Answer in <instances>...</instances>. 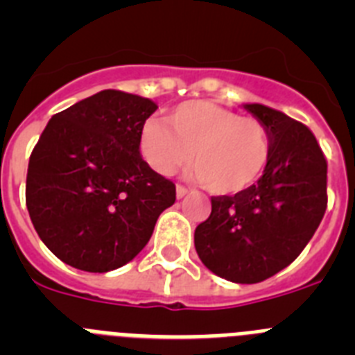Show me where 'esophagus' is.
Here are the masks:
<instances>
[{
	"instance_id": "esophagus-1",
	"label": "esophagus",
	"mask_w": 355,
	"mask_h": 355,
	"mask_svg": "<svg viewBox=\"0 0 355 355\" xmlns=\"http://www.w3.org/2000/svg\"><path fill=\"white\" fill-rule=\"evenodd\" d=\"M187 193H188V188L181 187V184H178V187H175V197H178V199H183Z\"/></svg>"
}]
</instances>
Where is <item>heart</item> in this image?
I'll return each instance as SVG.
<instances>
[{
	"label": "heart",
	"mask_w": 355,
	"mask_h": 355,
	"mask_svg": "<svg viewBox=\"0 0 355 355\" xmlns=\"http://www.w3.org/2000/svg\"><path fill=\"white\" fill-rule=\"evenodd\" d=\"M167 125L147 121L139 135L142 158L162 175L188 162V178L211 193L233 196L252 187L270 159L272 139L265 122L241 117L211 101H187L171 110Z\"/></svg>",
	"instance_id": "b5f03b06"
}]
</instances>
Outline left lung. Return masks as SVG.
<instances>
[{
	"label": "left lung",
	"mask_w": 355,
	"mask_h": 355,
	"mask_svg": "<svg viewBox=\"0 0 355 355\" xmlns=\"http://www.w3.org/2000/svg\"><path fill=\"white\" fill-rule=\"evenodd\" d=\"M270 130L272 153L258 183L211 197L193 241L206 268L240 284L286 268L311 240L327 208V162L302 122L265 105H243Z\"/></svg>",
	"instance_id": "1"
}]
</instances>
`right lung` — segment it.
<instances>
[{
  "instance_id": "add662e5",
  "label": "right lung",
  "mask_w": 355,
  "mask_h": 355,
  "mask_svg": "<svg viewBox=\"0 0 355 355\" xmlns=\"http://www.w3.org/2000/svg\"><path fill=\"white\" fill-rule=\"evenodd\" d=\"M147 97L101 90L49 119L28 163L26 206L37 234L78 270L110 272L147 245L175 187L144 162Z\"/></svg>"
}]
</instances>
